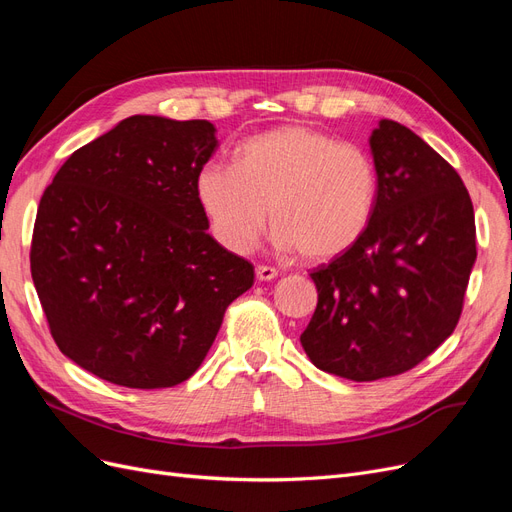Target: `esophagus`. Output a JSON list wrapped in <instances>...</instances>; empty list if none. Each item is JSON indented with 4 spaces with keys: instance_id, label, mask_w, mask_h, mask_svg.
<instances>
[{
    "instance_id": "1",
    "label": "esophagus",
    "mask_w": 512,
    "mask_h": 512,
    "mask_svg": "<svg viewBox=\"0 0 512 512\" xmlns=\"http://www.w3.org/2000/svg\"><path fill=\"white\" fill-rule=\"evenodd\" d=\"M255 274H257V280H261V283H268V280H274L278 276V270L272 268V266H257Z\"/></svg>"
}]
</instances>
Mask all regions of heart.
<instances>
[{
	"mask_svg": "<svg viewBox=\"0 0 512 512\" xmlns=\"http://www.w3.org/2000/svg\"><path fill=\"white\" fill-rule=\"evenodd\" d=\"M193 187L210 234L225 251L249 253L270 217L278 249L332 259L368 229L378 170L359 144L283 125L244 140L234 166L206 161Z\"/></svg>",
	"mask_w": 512,
	"mask_h": 512,
	"instance_id": "1",
	"label": "heart"
}]
</instances>
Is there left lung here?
<instances>
[{
  "mask_svg": "<svg viewBox=\"0 0 512 512\" xmlns=\"http://www.w3.org/2000/svg\"><path fill=\"white\" fill-rule=\"evenodd\" d=\"M372 221L349 251L310 274L319 302L300 342L349 381L402 374L447 340L476 261L474 208L459 174L415 131L383 119Z\"/></svg>",
  "mask_w": 512,
  "mask_h": 512,
  "instance_id": "1",
  "label": "left lung"
}]
</instances>
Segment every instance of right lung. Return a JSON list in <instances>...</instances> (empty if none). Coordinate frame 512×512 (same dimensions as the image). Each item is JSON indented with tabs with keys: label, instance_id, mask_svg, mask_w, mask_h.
I'll return each instance as SVG.
<instances>
[{
	"label": "right lung",
	"instance_id": "right-lung-1",
	"mask_svg": "<svg viewBox=\"0 0 512 512\" xmlns=\"http://www.w3.org/2000/svg\"><path fill=\"white\" fill-rule=\"evenodd\" d=\"M214 131L136 114L74 151L42 195L29 261L48 327L108 383L187 381L253 287V263L206 232L195 197Z\"/></svg>",
	"mask_w": 512,
	"mask_h": 512
}]
</instances>
